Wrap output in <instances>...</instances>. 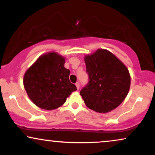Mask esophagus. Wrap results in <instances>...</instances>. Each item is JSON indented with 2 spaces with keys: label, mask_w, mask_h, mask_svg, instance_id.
Instances as JSON below:
<instances>
[{
  "label": "esophagus",
  "mask_w": 155,
  "mask_h": 155,
  "mask_svg": "<svg viewBox=\"0 0 155 155\" xmlns=\"http://www.w3.org/2000/svg\"><path fill=\"white\" fill-rule=\"evenodd\" d=\"M76 88H77V89H78V90L79 89V87H80V84L79 83V82H76Z\"/></svg>",
  "instance_id": "34e87169"
}]
</instances>
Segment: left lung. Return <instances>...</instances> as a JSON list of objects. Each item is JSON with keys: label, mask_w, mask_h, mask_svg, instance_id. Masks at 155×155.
I'll return each mask as SVG.
<instances>
[{"label": "left lung", "mask_w": 155, "mask_h": 155, "mask_svg": "<svg viewBox=\"0 0 155 155\" xmlns=\"http://www.w3.org/2000/svg\"><path fill=\"white\" fill-rule=\"evenodd\" d=\"M89 81L80 91L88 108L107 113L119 107L130 91L131 77L127 66L107 49L99 48L84 56Z\"/></svg>", "instance_id": "left-lung-1"}]
</instances>
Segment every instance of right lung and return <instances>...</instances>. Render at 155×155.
Wrapping results in <instances>:
<instances>
[{
	"label": "right lung",
	"mask_w": 155,
	"mask_h": 155,
	"mask_svg": "<svg viewBox=\"0 0 155 155\" xmlns=\"http://www.w3.org/2000/svg\"><path fill=\"white\" fill-rule=\"evenodd\" d=\"M65 58L55 51L42 54L25 72L23 86L31 101L39 108L54 110L61 107L76 90L69 81Z\"/></svg>",
	"instance_id": "1"
}]
</instances>
